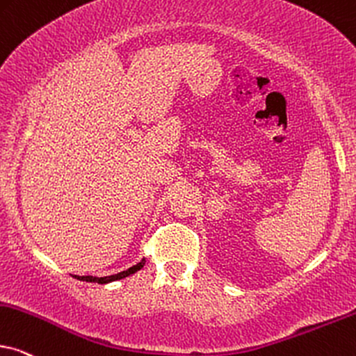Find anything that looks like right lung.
Segmentation results:
<instances>
[{
  "instance_id": "add662e5",
  "label": "right lung",
  "mask_w": 356,
  "mask_h": 356,
  "mask_svg": "<svg viewBox=\"0 0 356 356\" xmlns=\"http://www.w3.org/2000/svg\"><path fill=\"white\" fill-rule=\"evenodd\" d=\"M145 265V258L142 260L140 263H137V265H134L132 268H129L126 271H121V273L118 275H111V276H103V278H96V276H75L76 280H81V281H88V283H99V284H106V283H111V281H116V280H122L126 278V276L136 273L140 268H144Z\"/></svg>"
}]
</instances>
